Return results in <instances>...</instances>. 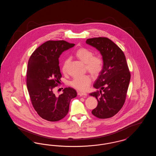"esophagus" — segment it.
Instances as JSON below:
<instances>
[{
    "instance_id": "1",
    "label": "esophagus",
    "mask_w": 156,
    "mask_h": 156,
    "mask_svg": "<svg viewBox=\"0 0 156 156\" xmlns=\"http://www.w3.org/2000/svg\"><path fill=\"white\" fill-rule=\"evenodd\" d=\"M78 95L80 97H86L87 95V94L85 92H78Z\"/></svg>"
}]
</instances>
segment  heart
Listing matches in <instances>:
<instances>
[{
    "instance_id": "heart-1",
    "label": "heart",
    "mask_w": 156,
    "mask_h": 156,
    "mask_svg": "<svg viewBox=\"0 0 156 156\" xmlns=\"http://www.w3.org/2000/svg\"><path fill=\"white\" fill-rule=\"evenodd\" d=\"M76 57L80 59L83 63L85 64L86 68L89 73L93 76H97L102 69L103 61L99 56H93V52L86 48H80L75 53ZM70 62V59H65L62 67V73L66 74ZM91 82L90 78L88 75L77 76L74 78L71 82V85L75 89L85 91L89 88Z\"/></svg>"
}]
</instances>
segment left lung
<instances>
[{
    "label": "left lung",
    "mask_w": 156,
    "mask_h": 156,
    "mask_svg": "<svg viewBox=\"0 0 156 156\" xmlns=\"http://www.w3.org/2000/svg\"><path fill=\"white\" fill-rule=\"evenodd\" d=\"M87 44L97 49L102 56L103 68L94 87L99 90L90 93L98 101L92 113L99 119L109 118L121 109L125 102L130 73L122 50L106 37L87 39ZM103 92H102V91Z\"/></svg>",
    "instance_id": "left-lung-1"
}]
</instances>
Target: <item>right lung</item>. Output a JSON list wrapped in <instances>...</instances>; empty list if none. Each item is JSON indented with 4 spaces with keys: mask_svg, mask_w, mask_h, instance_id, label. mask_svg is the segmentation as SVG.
<instances>
[{
    "mask_svg": "<svg viewBox=\"0 0 156 156\" xmlns=\"http://www.w3.org/2000/svg\"><path fill=\"white\" fill-rule=\"evenodd\" d=\"M74 45L64 40L47 41L37 48L29 60L27 87L31 104L38 115L48 121L63 119L71 100L77 95L76 90L69 87L64 88L58 97L53 92L62 76L59 56Z\"/></svg>",
    "mask_w": 156,
    "mask_h": 156,
    "instance_id": "1",
    "label": "right lung"
}]
</instances>
